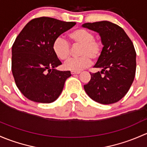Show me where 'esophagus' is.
<instances>
[{
	"mask_svg": "<svg viewBox=\"0 0 147 147\" xmlns=\"http://www.w3.org/2000/svg\"><path fill=\"white\" fill-rule=\"evenodd\" d=\"M80 72H75V71H71L72 75H74V74H79Z\"/></svg>",
	"mask_w": 147,
	"mask_h": 147,
	"instance_id": "obj_1",
	"label": "esophagus"
}]
</instances>
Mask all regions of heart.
<instances>
[{
  "label": "heart",
  "instance_id": "obj_1",
  "mask_svg": "<svg viewBox=\"0 0 147 147\" xmlns=\"http://www.w3.org/2000/svg\"><path fill=\"white\" fill-rule=\"evenodd\" d=\"M69 38L74 45H81L79 56L77 59H71L63 65L65 69L71 71L80 72L91 64V59L96 61L100 57L102 45L100 41L96 40L94 34L85 29H78L69 34ZM52 49L55 55L59 59H68L70 57V46L61 37L54 40Z\"/></svg>",
  "mask_w": 147,
  "mask_h": 147
}]
</instances>
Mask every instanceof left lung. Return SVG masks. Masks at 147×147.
I'll return each instance as SVG.
<instances>
[{
  "instance_id": "1",
  "label": "left lung",
  "mask_w": 147,
  "mask_h": 147,
  "mask_svg": "<svg viewBox=\"0 0 147 147\" xmlns=\"http://www.w3.org/2000/svg\"><path fill=\"white\" fill-rule=\"evenodd\" d=\"M83 28L96 32L103 47L95 68L101 71L90 74L84 90L101 104H112L122 99L129 90L136 72V51L132 42L122 28L109 21L84 23Z\"/></svg>"
}]
</instances>
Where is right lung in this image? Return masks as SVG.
<instances>
[{"label": "right lung", "mask_w": 147, "mask_h": 147, "mask_svg": "<svg viewBox=\"0 0 147 147\" xmlns=\"http://www.w3.org/2000/svg\"><path fill=\"white\" fill-rule=\"evenodd\" d=\"M75 25L48 17L34 18L18 34L12 47V72L18 89L29 100L50 103L61 93L71 74L55 69L61 62L52 44Z\"/></svg>", "instance_id": "add662e5"}]
</instances>
